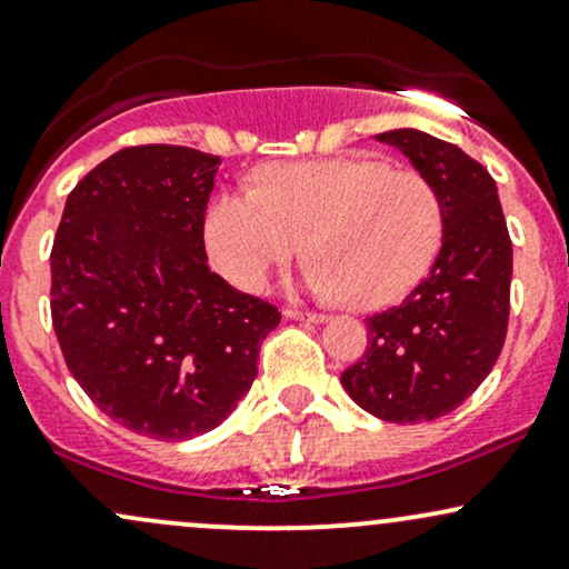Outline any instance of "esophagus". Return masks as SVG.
Here are the masks:
<instances>
[{
  "label": "esophagus",
  "instance_id": "obj_1",
  "mask_svg": "<svg viewBox=\"0 0 569 569\" xmlns=\"http://www.w3.org/2000/svg\"><path fill=\"white\" fill-rule=\"evenodd\" d=\"M287 320H307V322H326L328 317L320 311H301V309H284Z\"/></svg>",
  "mask_w": 569,
  "mask_h": 569
}]
</instances>
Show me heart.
I'll use <instances>...</instances> for the list:
<instances>
[{
    "mask_svg": "<svg viewBox=\"0 0 569 569\" xmlns=\"http://www.w3.org/2000/svg\"><path fill=\"white\" fill-rule=\"evenodd\" d=\"M442 233V198L423 173L356 157L268 164L258 189L219 194L206 217V249L228 282L258 290L307 238L303 287L363 311L405 298Z\"/></svg>",
    "mask_w": 569,
    "mask_h": 569,
    "instance_id": "b5f03b06",
    "label": "heart"
}]
</instances>
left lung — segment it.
I'll use <instances>...</instances> for the list:
<instances>
[{
    "instance_id": "left-lung-1",
    "label": "left lung",
    "mask_w": 569,
    "mask_h": 569,
    "mask_svg": "<svg viewBox=\"0 0 569 569\" xmlns=\"http://www.w3.org/2000/svg\"><path fill=\"white\" fill-rule=\"evenodd\" d=\"M437 187L445 233L426 279L366 317L369 347L341 375L350 399L390 423H429L478 390L502 352L512 243L497 181L461 149L420 130L377 136Z\"/></svg>"
}]
</instances>
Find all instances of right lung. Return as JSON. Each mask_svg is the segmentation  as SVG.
I'll return each mask as SVG.
<instances>
[{
    "label": "right lung",
    "mask_w": 569,
    "mask_h": 569,
    "mask_svg": "<svg viewBox=\"0 0 569 569\" xmlns=\"http://www.w3.org/2000/svg\"><path fill=\"white\" fill-rule=\"evenodd\" d=\"M222 160L130 146L67 194L51 315L67 369L108 418L162 442L217 429L258 377L282 315L209 271L206 206Z\"/></svg>",
    "instance_id": "obj_1"
}]
</instances>
